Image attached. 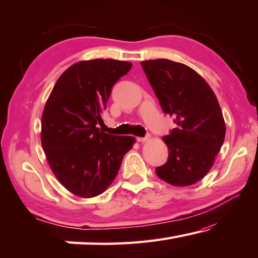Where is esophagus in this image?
Instances as JSON below:
<instances>
[{
	"label": "esophagus",
	"mask_w": 258,
	"mask_h": 258,
	"mask_svg": "<svg viewBox=\"0 0 258 258\" xmlns=\"http://www.w3.org/2000/svg\"><path fill=\"white\" fill-rule=\"evenodd\" d=\"M147 140H148V137H144V138L138 137V138H137V141H139V142H145V141H147Z\"/></svg>",
	"instance_id": "obj_1"
}]
</instances>
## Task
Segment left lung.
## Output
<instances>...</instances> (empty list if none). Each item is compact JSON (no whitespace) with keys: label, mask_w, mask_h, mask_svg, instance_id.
<instances>
[{"label":"left lung","mask_w":258,"mask_h":258,"mask_svg":"<svg viewBox=\"0 0 258 258\" xmlns=\"http://www.w3.org/2000/svg\"><path fill=\"white\" fill-rule=\"evenodd\" d=\"M141 67L163 112L177 124L163 138L169 158L156 167V174L173 186L193 185L209 172L225 139L217 97L206 80L185 64L150 59Z\"/></svg>","instance_id":"left-lung-1"}]
</instances>
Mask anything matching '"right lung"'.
I'll use <instances>...</instances> for the list:
<instances>
[{
	"instance_id": "right-lung-1",
	"label": "right lung",
	"mask_w": 258,
	"mask_h": 258,
	"mask_svg": "<svg viewBox=\"0 0 258 258\" xmlns=\"http://www.w3.org/2000/svg\"><path fill=\"white\" fill-rule=\"evenodd\" d=\"M132 68L117 59L83 60L58 78L41 120V142L58 181L80 198L103 193L119 171L133 137L107 134L101 114L113 85Z\"/></svg>"
}]
</instances>
